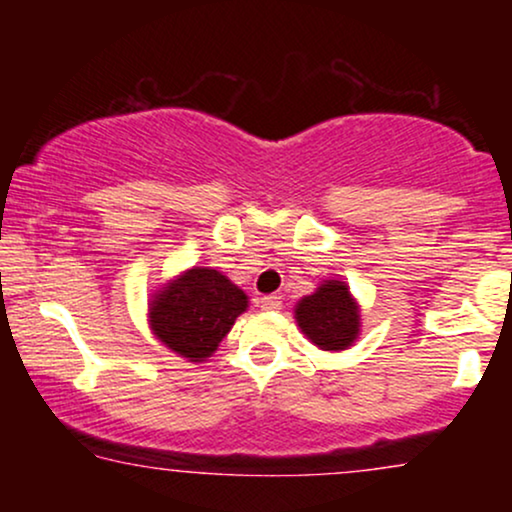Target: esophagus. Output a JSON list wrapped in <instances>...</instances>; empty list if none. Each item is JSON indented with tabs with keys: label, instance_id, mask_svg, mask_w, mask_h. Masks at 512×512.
<instances>
[{
	"label": "esophagus",
	"instance_id": "1",
	"mask_svg": "<svg viewBox=\"0 0 512 512\" xmlns=\"http://www.w3.org/2000/svg\"><path fill=\"white\" fill-rule=\"evenodd\" d=\"M260 308L262 310H279L281 308V298L279 296H262L260 298Z\"/></svg>",
	"mask_w": 512,
	"mask_h": 512
}]
</instances>
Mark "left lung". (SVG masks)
<instances>
[{
  "label": "left lung",
  "instance_id": "obj_1",
  "mask_svg": "<svg viewBox=\"0 0 512 512\" xmlns=\"http://www.w3.org/2000/svg\"><path fill=\"white\" fill-rule=\"evenodd\" d=\"M296 320L310 342L325 351H339L354 344L361 317L344 281H325L296 305Z\"/></svg>",
  "mask_w": 512,
  "mask_h": 512
}]
</instances>
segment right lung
I'll use <instances>...</instances> for the list:
<instances>
[{"label": "right lung", "mask_w": 512, "mask_h": 512, "mask_svg": "<svg viewBox=\"0 0 512 512\" xmlns=\"http://www.w3.org/2000/svg\"><path fill=\"white\" fill-rule=\"evenodd\" d=\"M248 308V296L216 269L195 267L151 303V330L175 354L204 361Z\"/></svg>", "instance_id": "add662e5"}]
</instances>
